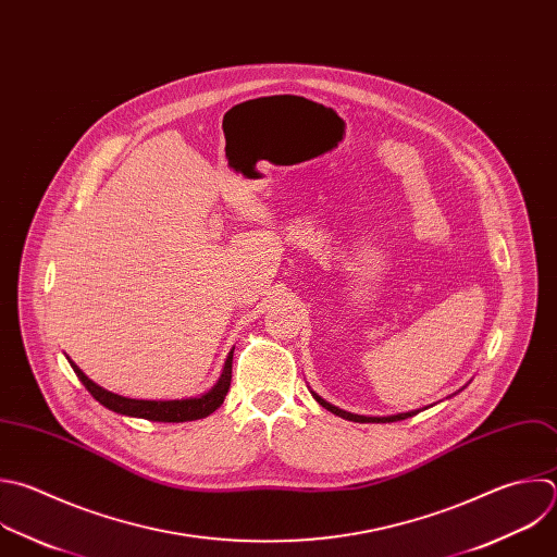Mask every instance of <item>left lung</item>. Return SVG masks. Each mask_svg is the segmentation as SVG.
I'll use <instances>...</instances> for the list:
<instances>
[{"label":"left lung","instance_id":"1","mask_svg":"<svg viewBox=\"0 0 557 557\" xmlns=\"http://www.w3.org/2000/svg\"><path fill=\"white\" fill-rule=\"evenodd\" d=\"M312 394V398L323 407V409H327L330 413H334V416H338V418H343V420H349V422H360V424H364V422H379V424H385V422H398V420H407V418H411V416H416V413H420V409L418 411H409V413H398V416H387V418H369V416H358V413H349V411H343V409H338V407H334V405H330V403H325L321 396H317L314 392H310Z\"/></svg>","mask_w":557,"mask_h":557}]
</instances>
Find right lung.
Instances as JSON below:
<instances>
[{"mask_svg": "<svg viewBox=\"0 0 557 557\" xmlns=\"http://www.w3.org/2000/svg\"><path fill=\"white\" fill-rule=\"evenodd\" d=\"M232 358H234V351H230L225 367H223V374L210 392H206L199 398H181V400H135V398H124V396L111 394V392L102 389L100 385H96L94 381H89L74 360H70V358L67 360L74 369V374L78 376V381L85 385V389L109 411H115V413L128 416V418L150 420V422H193V420L208 418L223 405V400L230 392V385H232Z\"/></svg>", "mask_w": 557, "mask_h": 557, "instance_id": "1", "label": "right lung"}]
</instances>
